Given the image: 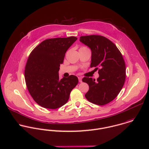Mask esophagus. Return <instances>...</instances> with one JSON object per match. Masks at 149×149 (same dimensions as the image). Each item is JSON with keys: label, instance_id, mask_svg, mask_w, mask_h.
I'll return each instance as SVG.
<instances>
[{"label": "esophagus", "instance_id": "34e87169", "mask_svg": "<svg viewBox=\"0 0 149 149\" xmlns=\"http://www.w3.org/2000/svg\"><path fill=\"white\" fill-rule=\"evenodd\" d=\"M78 79H79V81L80 83H81V82H82V78H81V77H79Z\"/></svg>", "mask_w": 149, "mask_h": 149}]
</instances>
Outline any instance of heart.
I'll use <instances>...</instances> for the list:
<instances>
[{"mask_svg": "<svg viewBox=\"0 0 149 149\" xmlns=\"http://www.w3.org/2000/svg\"><path fill=\"white\" fill-rule=\"evenodd\" d=\"M87 49V48L85 47H81L80 49Z\"/></svg>", "mask_w": 149, "mask_h": 149, "instance_id": "1", "label": "heart"}]
</instances>
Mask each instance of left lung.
I'll return each mask as SVG.
<instances>
[{
    "mask_svg": "<svg viewBox=\"0 0 149 149\" xmlns=\"http://www.w3.org/2000/svg\"><path fill=\"white\" fill-rule=\"evenodd\" d=\"M80 41L91 50L90 67L98 70L99 77L82 79L89 86L86 99L96 105H104L113 100L125 83L126 66L116 46L105 37L98 35L81 36Z\"/></svg>",
    "mask_w": 149,
    "mask_h": 149,
    "instance_id": "left-lung-1",
    "label": "left lung"
}]
</instances>
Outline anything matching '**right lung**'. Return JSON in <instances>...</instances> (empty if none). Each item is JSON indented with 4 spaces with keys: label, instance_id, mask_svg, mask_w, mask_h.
I'll use <instances>...</instances> for the list:
<instances>
[{
    "label": "right lung",
    "instance_id": "1",
    "mask_svg": "<svg viewBox=\"0 0 149 149\" xmlns=\"http://www.w3.org/2000/svg\"><path fill=\"white\" fill-rule=\"evenodd\" d=\"M77 39L75 37L47 39L30 54L25 66L26 83L31 96L40 106L49 109L63 106L77 84L76 76L60 79L58 74L66 52Z\"/></svg>",
    "mask_w": 149,
    "mask_h": 149
}]
</instances>
